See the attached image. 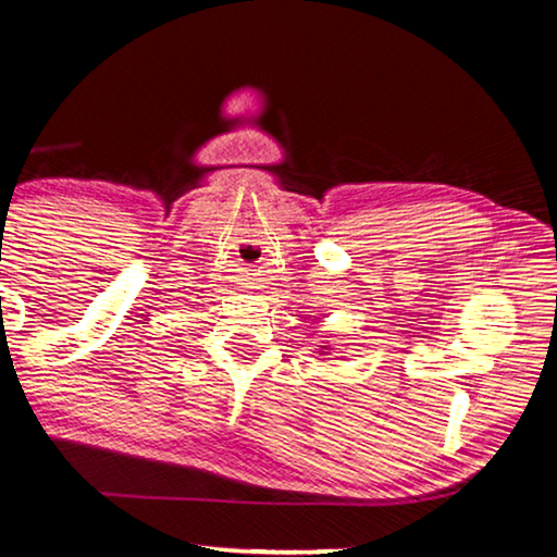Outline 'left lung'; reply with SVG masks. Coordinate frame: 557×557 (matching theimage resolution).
<instances>
[{
	"label": "left lung",
	"mask_w": 557,
	"mask_h": 557,
	"mask_svg": "<svg viewBox=\"0 0 557 557\" xmlns=\"http://www.w3.org/2000/svg\"><path fill=\"white\" fill-rule=\"evenodd\" d=\"M324 349H330V347H322V349H320V351H324Z\"/></svg>",
	"instance_id": "obj_1"
}]
</instances>
